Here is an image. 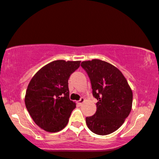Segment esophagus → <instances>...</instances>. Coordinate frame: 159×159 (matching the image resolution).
<instances>
[{
    "label": "esophagus",
    "instance_id": "obj_1",
    "mask_svg": "<svg viewBox=\"0 0 159 159\" xmlns=\"http://www.w3.org/2000/svg\"><path fill=\"white\" fill-rule=\"evenodd\" d=\"M84 101H85V99H84V98H83V97H81V98L80 99V100H78V105H81L83 104V103L84 102Z\"/></svg>",
    "mask_w": 159,
    "mask_h": 159
}]
</instances>
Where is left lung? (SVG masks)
I'll return each instance as SVG.
<instances>
[{
	"instance_id": "obj_1",
	"label": "left lung",
	"mask_w": 159,
	"mask_h": 159,
	"mask_svg": "<svg viewBox=\"0 0 159 159\" xmlns=\"http://www.w3.org/2000/svg\"><path fill=\"white\" fill-rule=\"evenodd\" d=\"M81 66L90 78L97 111L86 118L88 128L99 135L111 134L124 124L132 107V91L121 72L114 65L94 59Z\"/></svg>"
}]
</instances>
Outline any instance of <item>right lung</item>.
I'll return each mask as SVG.
<instances>
[{"mask_svg": "<svg viewBox=\"0 0 159 159\" xmlns=\"http://www.w3.org/2000/svg\"><path fill=\"white\" fill-rule=\"evenodd\" d=\"M80 63L81 61H53L40 69L30 81L25 106L34 122L46 132L63 129L75 108V103L69 98L68 79Z\"/></svg>", "mask_w": 159, "mask_h": 159, "instance_id": "right-lung-1", "label": "right lung"}]
</instances>
